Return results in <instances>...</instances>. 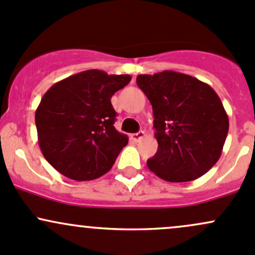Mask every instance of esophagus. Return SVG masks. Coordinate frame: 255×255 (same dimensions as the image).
Masks as SVG:
<instances>
[{
  "instance_id": "34e87169",
  "label": "esophagus",
  "mask_w": 255,
  "mask_h": 255,
  "mask_svg": "<svg viewBox=\"0 0 255 255\" xmlns=\"http://www.w3.org/2000/svg\"><path fill=\"white\" fill-rule=\"evenodd\" d=\"M145 136V132L144 130H139L138 133H134V134H132V139L134 141H140L141 139Z\"/></svg>"
}]
</instances>
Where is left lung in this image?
<instances>
[{"mask_svg":"<svg viewBox=\"0 0 255 255\" xmlns=\"http://www.w3.org/2000/svg\"><path fill=\"white\" fill-rule=\"evenodd\" d=\"M136 84L152 106L157 151L151 172L168 182L205 175L221 156L229 116L215 90L202 80L173 71L139 74Z\"/></svg>","mask_w":255,"mask_h":255,"instance_id":"left-lung-1","label":"left lung"}]
</instances>
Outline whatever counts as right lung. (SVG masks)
I'll list each match as a JSON object with an SVG mask.
<instances>
[{
    "instance_id": "add662e5",
    "label": "right lung",
    "mask_w": 255,
    "mask_h": 255,
    "mask_svg": "<svg viewBox=\"0 0 255 255\" xmlns=\"http://www.w3.org/2000/svg\"><path fill=\"white\" fill-rule=\"evenodd\" d=\"M128 74L89 69L60 80L35 112L37 140L53 168L74 181H92L112 167L128 136L115 128L111 98L130 82Z\"/></svg>"
}]
</instances>
